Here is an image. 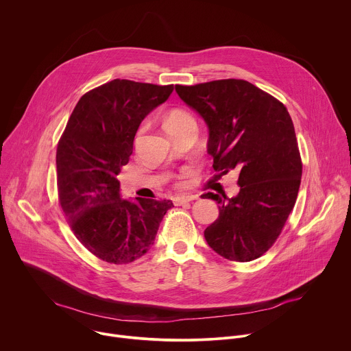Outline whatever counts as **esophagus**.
I'll return each mask as SVG.
<instances>
[{"mask_svg": "<svg viewBox=\"0 0 351 351\" xmlns=\"http://www.w3.org/2000/svg\"><path fill=\"white\" fill-rule=\"evenodd\" d=\"M197 198H198L197 195H186V197H176L173 201H175V205H184V204H187L190 201H194Z\"/></svg>", "mask_w": 351, "mask_h": 351, "instance_id": "obj_1", "label": "esophagus"}]
</instances>
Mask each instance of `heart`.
I'll return each instance as SVG.
<instances>
[{"label":"heart","instance_id":"obj_1","mask_svg":"<svg viewBox=\"0 0 351 351\" xmlns=\"http://www.w3.org/2000/svg\"><path fill=\"white\" fill-rule=\"evenodd\" d=\"M189 123H194L193 117H191L189 112H186L184 110L176 108V110H172V111L167 115L165 128H167V131L171 134V132H173L175 130H178V128H180V127H183V125H186V124H189Z\"/></svg>","mask_w":351,"mask_h":351}]
</instances>
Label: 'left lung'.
I'll use <instances>...</instances> for the list:
<instances>
[{"label": "left lung", "mask_w": 351, "mask_h": 351, "mask_svg": "<svg viewBox=\"0 0 351 351\" xmlns=\"http://www.w3.org/2000/svg\"><path fill=\"white\" fill-rule=\"evenodd\" d=\"M179 97L205 121L206 152L220 175L240 172V191L205 193L219 217L205 228L208 245L234 262L262 256L278 239L296 202L302 161L287 107L244 80L176 85Z\"/></svg>", "instance_id": "8db88e82"}]
</instances>
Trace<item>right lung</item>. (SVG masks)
Returning a JSON list of instances; mask_svg holds the SVG:
<instances>
[{
  "instance_id": "1",
  "label": "right lung",
  "mask_w": 351,
  "mask_h": 351,
  "mask_svg": "<svg viewBox=\"0 0 351 351\" xmlns=\"http://www.w3.org/2000/svg\"><path fill=\"white\" fill-rule=\"evenodd\" d=\"M173 85L112 80L74 107L56 150L60 206L78 241L96 258L127 265L154 244L171 199L121 198L117 175L134 153L145 117L167 101Z\"/></svg>"
}]
</instances>
